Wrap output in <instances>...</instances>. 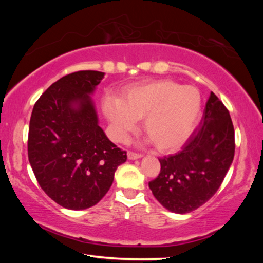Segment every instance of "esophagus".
Returning <instances> with one entry per match:
<instances>
[{"mask_svg": "<svg viewBox=\"0 0 263 263\" xmlns=\"http://www.w3.org/2000/svg\"><path fill=\"white\" fill-rule=\"evenodd\" d=\"M127 157L128 159H138V158H141L142 155L139 154V153H135V152H128L127 153Z\"/></svg>", "mask_w": 263, "mask_h": 263, "instance_id": "1", "label": "esophagus"}]
</instances>
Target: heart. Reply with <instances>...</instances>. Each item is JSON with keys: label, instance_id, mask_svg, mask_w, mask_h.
Masks as SVG:
<instances>
[{"label": "heart", "instance_id": "heart-1", "mask_svg": "<svg viewBox=\"0 0 263 263\" xmlns=\"http://www.w3.org/2000/svg\"><path fill=\"white\" fill-rule=\"evenodd\" d=\"M104 110L117 141H125L143 119V128L160 152L182 147L191 136L200 115L201 96L197 88L182 87L172 80H155L132 86L123 100L108 97Z\"/></svg>", "mask_w": 263, "mask_h": 263}]
</instances>
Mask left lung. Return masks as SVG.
<instances>
[{
	"label": "left lung",
	"mask_w": 263,
	"mask_h": 263,
	"mask_svg": "<svg viewBox=\"0 0 263 263\" xmlns=\"http://www.w3.org/2000/svg\"><path fill=\"white\" fill-rule=\"evenodd\" d=\"M234 153L235 132L230 111L211 91L199 128L181 152L159 158L160 173L149 187L166 209L187 214L217 192Z\"/></svg>",
	"instance_id": "obj_1"
}]
</instances>
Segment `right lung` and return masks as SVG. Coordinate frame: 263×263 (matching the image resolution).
<instances>
[{
    "label": "right lung",
    "instance_id": "right-lung-1",
    "mask_svg": "<svg viewBox=\"0 0 263 263\" xmlns=\"http://www.w3.org/2000/svg\"><path fill=\"white\" fill-rule=\"evenodd\" d=\"M103 78L104 72L92 70L66 74L38 98L31 113L29 163L43 191L66 209L98 203L127 159L98 125L89 97Z\"/></svg>",
    "mask_w": 263,
    "mask_h": 263
}]
</instances>
